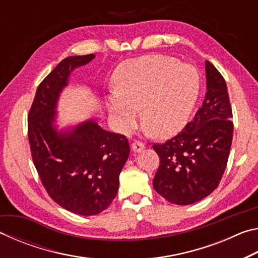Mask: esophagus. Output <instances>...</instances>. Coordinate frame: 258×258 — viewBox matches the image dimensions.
Listing matches in <instances>:
<instances>
[{
    "instance_id": "1",
    "label": "esophagus",
    "mask_w": 258,
    "mask_h": 258,
    "mask_svg": "<svg viewBox=\"0 0 258 258\" xmlns=\"http://www.w3.org/2000/svg\"><path fill=\"white\" fill-rule=\"evenodd\" d=\"M145 149V145L141 141H135L132 143V150L134 152H141Z\"/></svg>"
}]
</instances>
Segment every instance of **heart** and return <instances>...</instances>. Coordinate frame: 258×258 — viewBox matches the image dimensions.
I'll return each mask as SVG.
<instances>
[{
  "instance_id": "1",
  "label": "heart",
  "mask_w": 258,
  "mask_h": 258,
  "mask_svg": "<svg viewBox=\"0 0 258 258\" xmlns=\"http://www.w3.org/2000/svg\"><path fill=\"white\" fill-rule=\"evenodd\" d=\"M115 87L107 97L108 110L121 128L137 118L156 137L180 131L189 120L202 90V76L192 64L167 55H145L125 61L117 69Z\"/></svg>"
}]
</instances>
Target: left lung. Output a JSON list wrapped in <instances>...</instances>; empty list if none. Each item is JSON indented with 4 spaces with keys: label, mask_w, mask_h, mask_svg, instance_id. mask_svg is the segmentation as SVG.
I'll return each mask as SVG.
<instances>
[{
    "label": "left lung",
    "mask_w": 258,
    "mask_h": 258,
    "mask_svg": "<svg viewBox=\"0 0 258 258\" xmlns=\"http://www.w3.org/2000/svg\"><path fill=\"white\" fill-rule=\"evenodd\" d=\"M206 80V97L194 119L175 137L152 146L160 159L154 187L175 205H191L211 195L228 164L233 137L228 87L209 61Z\"/></svg>",
    "instance_id": "1"
}]
</instances>
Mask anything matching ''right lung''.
Listing matches in <instances>:
<instances>
[{
  "instance_id": "right-lung-1",
  "label": "right lung",
  "mask_w": 258,
  "mask_h": 258,
  "mask_svg": "<svg viewBox=\"0 0 258 258\" xmlns=\"http://www.w3.org/2000/svg\"><path fill=\"white\" fill-rule=\"evenodd\" d=\"M94 54L63 59L37 87L28 113L33 163L54 202L78 215H97L115 199L119 174L130 155L128 140L93 119L58 131L56 103L73 71Z\"/></svg>"
}]
</instances>
